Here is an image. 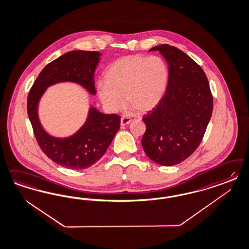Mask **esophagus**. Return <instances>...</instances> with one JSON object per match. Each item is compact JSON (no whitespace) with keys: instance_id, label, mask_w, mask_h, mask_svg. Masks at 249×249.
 Here are the masks:
<instances>
[{"instance_id":"obj_1","label":"esophagus","mask_w":249,"mask_h":249,"mask_svg":"<svg viewBox=\"0 0 249 249\" xmlns=\"http://www.w3.org/2000/svg\"><path fill=\"white\" fill-rule=\"evenodd\" d=\"M132 122V120L128 118V117H122L121 118V125L122 126H124V125H126V124H129L130 123Z\"/></svg>"}]
</instances>
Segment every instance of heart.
<instances>
[{"instance_id":"1","label":"heart","mask_w":249,"mask_h":249,"mask_svg":"<svg viewBox=\"0 0 249 249\" xmlns=\"http://www.w3.org/2000/svg\"><path fill=\"white\" fill-rule=\"evenodd\" d=\"M169 81V67L162 57L131 55L121 57L107 68L105 82L98 83L97 92L109 112L120 111L124 97L130 110L145 112L160 103Z\"/></svg>"}]
</instances>
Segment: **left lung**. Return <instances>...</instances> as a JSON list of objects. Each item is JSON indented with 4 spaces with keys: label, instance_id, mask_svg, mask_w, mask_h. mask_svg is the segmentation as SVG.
Listing matches in <instances>:
<instances>
[{
    "label": "left lung",
    "instance_id": "1",
    "mask_svg": "<svg viewBox=\"0 0 249 249\" xmlns=\"http://www.w3.org/2000/svg\"><path fill=\"white\" fill-rule=\"evenodd\" d=\"M160 51L169 65L167 91L143 118L144 153L162 166H174L193 154L202 140L213 112V95L201 67L180 49L163 44Z\"/></svg>",
    "mask_w": 249,
    "mask_h": 249
}]
</instances>
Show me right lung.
<instances>
[{"label":"right lung","instance_id":"right-lung-1","mask_svg":"<svg viewBox=\"0 0 249 249\" xmlns=\"http://www.w3.org/2000/svg\"><path fill=\"white\" fill-rule=\"evenodd\" d=\"M98 51L73 50L47 65L33 84L27 99V113L36 141L48 158L70 169H88L106 152L120 128V116L106 114L89 104L85 123L71 136H51L41 124L38 105L46 90L52 85L72 82L95 95L94 72L101 60Z\"/></svg>","mask_w":249,"mask_h":249}]
</instances>
